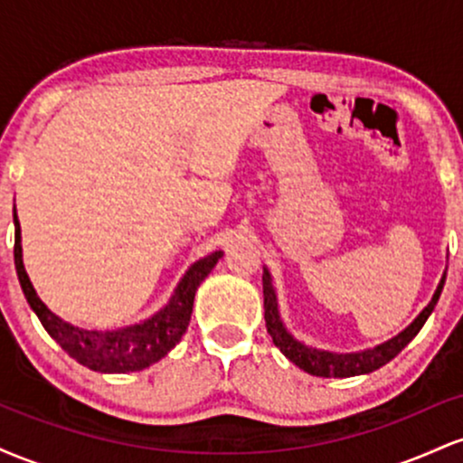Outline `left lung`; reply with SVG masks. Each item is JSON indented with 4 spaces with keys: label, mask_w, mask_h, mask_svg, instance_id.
<instances>
[{
    "label": "left lung",
    "mask_w": 463,
    "mask_h": 463,
    "mask_svg": "<svg viewBox=\"0 0 463 463\" xmlns=\"http://www.w3.org/2000/svg\"><path fill=\"white\" fill-rule=\"evenodd\" d=\"M446 272L439 279L438 289H435L431 302L420 311V316L413 320L405 331L394 335L387 342L379 344L374 348L357 350V353H333V350H322L309 344L300 342L294 335L287 331L283 317L279 311V298H276V289L272 283V274L268 268H263V307H265V326L268 333L272 335V342L276 348H280V353L285 354L291 364L298 365L300 370L309 372L313 376H326V379H346V376H359L368 374V372L379 370L381 365L390 364L392 359L401 353L402 348L411 342L413 337L420 333V328L424 326V322L429 320L435 305H438L439 294L444 289Z\"/></svg>",
    "instance_id": "obj_1"
}]
</instances>
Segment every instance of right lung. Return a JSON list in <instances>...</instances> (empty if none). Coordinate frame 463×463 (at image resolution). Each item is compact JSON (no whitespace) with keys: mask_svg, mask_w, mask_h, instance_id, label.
<instances>
[{"mask_svg":"<svg viewBox=\"0 0 463 463\" xmlns=\"http://www.w3.org/2000/svg\"><path fill=\"white\" fill-rule=\"evenodd\" d=\"M13 220L14 268H17L21 289H24L30 309L36 313V317L43 324L45 331L50 333V337L61 344V348L65 350L69 357L87 365L89 370L104 372V374H126V372L150 368L152 364L161 361L169 350L176 346L189 326L195 291L224 254L222 250H215V252L206 254L204 259L191 265L180 279L167 305L147 320L130 324V326L124 328H113V331H95V328H80L73 326L71 322H65L54 311L47 309L45 302L36 296L34 285L30 283V276L24 268L17 211H14Z\"/></svg>","mask_w":463,"mask_h":463,"instance_id":"1","label":"right lung"}]
</instances>
